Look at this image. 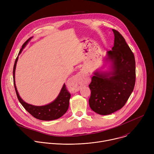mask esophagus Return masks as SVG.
Returning a JSON list of instances; mask_svg holds the SVG:
<instances>
[{"mask_svg":"<svg viewBox=\"0 0 154 154\" xmlns=\"http://www.w3.org/2000/svg\"><path fill=\"white\" fill-rule=\"evenodd\" d=\"M86 75L84 72H79L74 77V80L75 83V85L72 87V90L74 91H77L79 90L81 85L83 84Z\"/></svg>","mask_w":154,"mask_h":154,"instance_id":"1","label":"esophagus"}]
</instances>
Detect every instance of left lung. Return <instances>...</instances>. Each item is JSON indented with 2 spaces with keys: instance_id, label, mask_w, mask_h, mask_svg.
Masks as SVG:
<instances>
[{
  "instance_id": "obj_1",
  "label": "left lung",
  "mask_w": 154,
  "mask_h": 154,
  "mask_svg": "<svg viewBox=\"0 0 154 154\" xmlns=\"http://www.w3.org/2000/svg\"><path fill=\"white\" fill-rule=\"evenodd\" d=\"M114 46L107 52L112 63L110 72H94L89 85L90 108L101 115L112 114L122 108L133 92L136 80L134 53L121 34L112 29Z\"/></svg>"
}]
</instances>
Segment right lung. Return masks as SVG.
Instances as JSON below:
<instances>
[{"mask_svg":"<svg viewBox=\"0 0 154 154\" xmlns=\"http://www.w3.org/2000/svg\"><path fill=\"white\" fill-rule=\"evenodd\" d=\"M32 37L30 38L24 43V45L22 46V48L19 52V54L21 53L22 51L26 47L27 44L30 40V39H32ZM17 60L18 57H17L15 60L13 67V82L17 99L22 105L31 115L39 120L51 121L61 117L68 110L69 104V99L71 97V94L66 89L65 84L63 85L61 90L56 99L48 105L44 106H35L25 102L19 96L15 85L14 74Z\"/></svg>","mask_w":154,"mask_h":154,"instance_id":"1","label":"right lung"}]
</instances>
